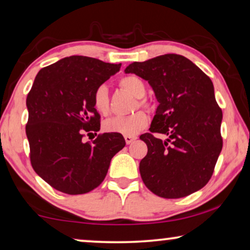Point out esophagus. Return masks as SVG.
<instances>
[{"label":"esophagus","mask_w":250,"mask_h":250,"mask_svg":"<svg viewBox=\"0 0 250 250\" xmlns=\"http://www.w3.org/2000/svg\"><path fill=\"white\" fill-rule=\"evenodd\" d=\"M136 140V137L135 136H127L126 135L125 136V142H126V144H131L133 141H135Z\"/></svg>","instance_id":"obj_1"}]
</instances>
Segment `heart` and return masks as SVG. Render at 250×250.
I'll return each mask as SVG.
<instances>
[{
    "instance_id": "1",
    "label": "heart",
    "mask_w": 250,
    "mask_h": 250,
    "mask_svg": "<svg viewBox=\"0 0 250 250\" xmlns=\"http://www.w3.org/2000/svg\"><path fill=\"white\" fill-rule=\"evenodd\" d=\"M119 85L135 98H139L137 104L140 107H149L146 101L143 99L146 92V86L139 77H135V75L124 77L119 81ZM92 101L96 110L101 115H108L110 113L109 93H108V88L104 84L99 85L95 90ZM147 123H149V118L146 115L143 111H136L129 116H115L107 119L104 122V127L109 133L122 134L125 136H135L136 134H139L142 129L146 127Z\"/></svg>"
}]
</instances>
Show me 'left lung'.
<instances>
[{"label": "left lung", "mask_w": 250, "mask_h": 250, "mask_svg": "<svg viewBox=\"0 0 250 250\" xmlns=\"http://www.w3.org/2000/svg\"><path fill=\"white\" fill-rule=\"evenodd\" d=\"M149 82L159 101L150 132L140 136L147 153L140 162L142 180L152 193L180 198L211 179L222 150V110L213 83L191 61L166 54L125 68ZM153 132L167 135L165 141Z\"/></svg>", "instance_id": "obj_1"}]
</instances>
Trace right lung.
I'll list each match as a JSON object with an SVG mask.
<instances>
[{
  "mask_svg": "<svg viewBox=\"0 0 250 250\" xmlns=\"http://www.w3.org/2000/svg\"><path fill=\"white\" fill-rule=\"evenodd\" d=\"M122 64L70 56L42 68L27 96L26 134L36 173L65 194H85L104 182L111 158L125 146L122 134H99L83 142L85 132L99 131L93 92Z\"/></svg>",
  "mask_w": 250,
  "mask_h": 250,
  "instance_id": "add662e5",
  "label": "right lung"
}]
</instances>
